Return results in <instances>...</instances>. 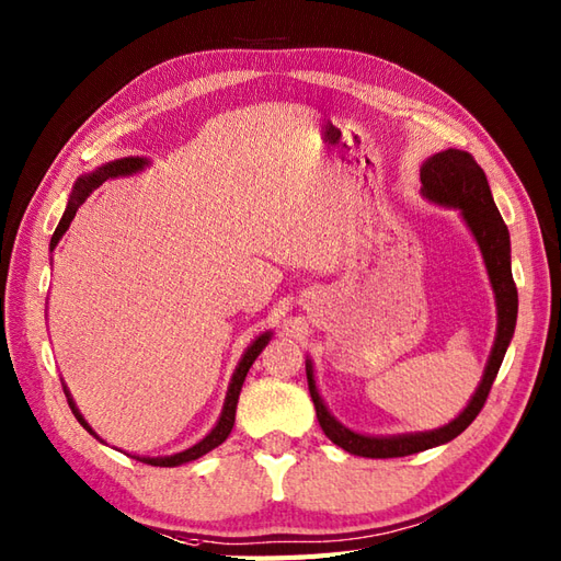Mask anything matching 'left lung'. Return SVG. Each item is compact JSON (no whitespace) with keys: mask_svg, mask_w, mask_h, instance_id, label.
<instances>
[{"mask_svg":"<svg viewBox=\"0 0 561 561\" xmlns=\"http://www.w3.org/2000/svg\"><path fill=\"white\" fill-rule=\"evenodd\" d=\"M420 178H422V195L426 199L436 202V205L458 209L465 224H468V229L472 231L474 241H478L482 250L486 274H490L494 299H496V337H494L490 362H486L484 376L480 380V388L474 390L468 408H465L456 420L448 422L446 426L434 428V432H420V434L364 436V434L352 432L347 426H342L335 416L328 412L323 398H320V392L316 388V378H313V366H311V359H308L306 362L308 390H311L320 428H323L332 444H337L340 448L362 458L412 456V453L448 444V440L462 434L484 408L486 396H490L492 383L499 374V366L504 362L506 347L516 330L518 291L514 284V274H511V238H508V229L502 219V214H499L494 205L492 190H490V183H486L484 171L480 169L478 161L472 159V153L460 151V149H446V151L434 153V157H428L422 163Z\"/></svg>","mask_w":561,"mask_h":561,"instance_id":"obj_1","label":"left lung"}]
</instances>
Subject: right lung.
Wrapping results in <instances>:
<instances>
[{"instance_id": "obj_1", "label": "right lung", "mask_w": 561, "mask_h": 561, "mask_svg": "<svg viewBox=\"0 0 561 561\" xmlns=\"http://www.w3.org/2000/svg\"><path fill=\"white\" fill-rule=\"evenodd\" d=\"M145 165H149L147 159L125 157V159H115V161H111V163H103L101 169H96V171L89 173V175H81L79 181L75 183V190H71V197H69V202H67V209H65V214H62V219H59L57 229H55V233H53V238H50V250H55V245L59 243V238L65 236V231L69 229L71 219H75L77 209L83 205V199H87V197L93 193V190H96L99 185H103L105 181H108V178L133 175V173L145 169ZM270 337H272V332H262V335L245 350L243 359L238 362V368L233 371V378H231V383H229V392H226V400H224V410H221L219 422H217V426H214L205 438L199 440V444H195L193 448H187V450L173 453V456L137 458V460L147 462V465H153V468H175V465L197 460V458L205 456V453H209V450H214L217 446H221L224 440L229 438L231 428H233V422H236V404H238V396H241L243 380H245V376H248V371H250V366H253V362L260 356V352L265 350V344L270 342ZM65 396H67L69 408H71V412H75L79 424H81L83 428H87V432H91L93 436H96V432H93V428L87 424V420H83V416H81V412L77 410V404H75V400H71L67 386H65Z\"/></svg>"}]
</instances>
